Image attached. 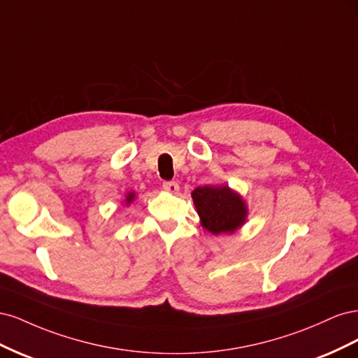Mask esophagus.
<instances>
[{"label":"esophagus","mask_w":358,"mask_h":358,"mask_svg":"<svg viewBox=\"0 0 358 358\" xmlns=\"http://www.w3.org/2000/svg\"><path fill=\"white\" fill-rule=\"evenodd\" d=\"M162 188H164L167 192H171V194H178V191H179L178 182H173V180L162 183Z\"/></svg>","instance_id":"esophagus-1"}]
</instances>
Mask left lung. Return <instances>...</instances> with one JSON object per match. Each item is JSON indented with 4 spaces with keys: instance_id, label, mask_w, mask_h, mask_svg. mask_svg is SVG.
I'll use <instances>...</instances> for the list:
<instances>
[{
    "instance_id": "left-lung-1",
    "label": "left lung",
    "mask_w": 358,
    "mask_h": 358,
    "mask_svg": "<svg viewBox=\"0 0 358 358\" xmlns=\"http://www.w3.org/2000/svg\"><path fill=\"white\" fill-rule=\"evenodd\" d=\"M200 224L209 233L233 234L248 221V204L229 185H204L191 192Z\"/></svg>"
}]
</instances>
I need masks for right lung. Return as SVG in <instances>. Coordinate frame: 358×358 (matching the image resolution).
<instances>
[{"label":"right lung","instance_id":"obj_1","mask_svg":"<svg viewBox=\"0 0 358 358\" xmlns=\"http://www.w3.org/2000/svg\"><path fill=\"white\" fill-rule=\"evenodd\" d=\"M134 200H136V192L134 191H127L122 203H124V206H129Z\"/></svg>","mask_w":358,"mask_h":358}]
</instances>
